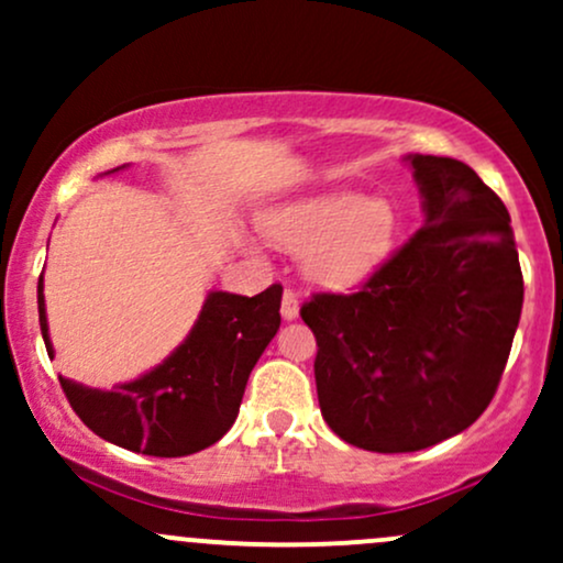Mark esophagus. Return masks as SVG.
Segmentation results:
<instances>
[{"label": "esophagus", "mask_w": 563, "mask_h": 563, "mask_svg": "<svg viewBox=\"0 0 563 563\" xmlns=\"http://www.w3.org/2000/svg\"><path fill=\"white\" fill-rule=\"evenodd\" d=\"M280 314H283V320H296V318H299V296H296V290H290V288L283 290Z\"/></svg>", "instance_id": "esophagus-1"}]
</instances>
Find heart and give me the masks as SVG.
I'll list each match as a JSON object with an SVG mask.
<instances>
[{"label": "heart", "instance_id": "obj_1", "mask_svg": "<svg viewBox=\"0 0 563 563\" xmlns=\"http://www.w3.org/2000/svg\"><path fill=\"white\" fill-rule=\"evenodd\" d=\"M262 228L275 243L301 249V273L309 280L352 288L389 260L399 217L391 200L341 185L273 206L262 214Z\"/></svg>", "mask_w": 563, "mask_h": 563}]
</instances>
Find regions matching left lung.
Wrapping results in <instances>:
<instances>
[{"instance_id": "8db88e82", "label": "left lung", "mask_w": 563, "mask_h": 563, "mask_svg": "<svg viewBox=\"0 0 563 563\" xmlns=\"http://www.w3.org/2000/svg\"><path fill=\"white\" fill-rule=\"evenodd\" d=\"M423 228L357 294H314L320 412L344 442L416 452L466 431L493 402L525 280L508 209L463 161L405 156Z\"/></svg>"}]
</instances>
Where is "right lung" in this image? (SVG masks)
Here are the masks:
<instances>
[{
    "label": "right lung",
    "instance_id": "obj_1",
    "mask_svg": "<svg viewBox=\"0 0 563 563\" xmlns=\"http://www.w3.org/2000/svg\"><path fill=\"white\" fill-rule=\"evenodd\" d=\"M126 169L115 166L108 174ZM38 325L49 357L44 275L38 277ZM283 288L256 296L209 290L196 325L164 363L140 378L92 389L60 376L70 407L97 437L156 457H183L211 448L235 423L256 360L280 328Z\"/></svg>",
    "mask_w": 563,
    "mask_h": 563
}]
</instances>
